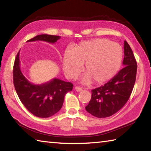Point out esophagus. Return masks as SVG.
Here are the masks:
<instances>
[{"instance_id": "34e87169", "label": "esophagus", "mask_w": 151, "mask_h": 151, "mask_svg": "<svg viewBox=\"0 0 151 151\" xmlns=\"http://www.w3.org/2000/svg\"><path fill=\"white\" fill-rule=\"evenodd\" d=\"M75 90H76V91H78V92H80V91H83V88L80 87V86H76V87H75Z\"/></svg>"}]
</instances>
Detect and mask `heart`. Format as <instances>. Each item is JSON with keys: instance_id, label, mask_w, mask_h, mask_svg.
Returning <instances> with one entry per match:
<instances>
[{"instance_id": "obj_1", "label": "heart", "mask_w": 151, "mask_h": 151, "mask_svg": "<svg viewBox=\"0 0 151 151\" xmlns=\"http://www.w3.org/2000/svg\"><path fill=\"white\" fill-rule=\"evenodd\" d=\"M122 58L121 47L116 42L104 39L84 41L76 45L72 52H65L63 70L68 78H75L85 64L84 83L88 84L93 80L96 84H102L117 73Z\"/></svg>"}]
</instances>
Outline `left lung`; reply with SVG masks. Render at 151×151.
<instances>
[{"label":"left lung","mask_w":151,"mask_h":151,"mask_svg":"<svg viewBox=\"0 0 151 151\" xmlns=\"http://www.w3.org/2000/svg\"><path fill=\"white\" fill-rule=\"evenodd\" d=\"M124 68L108 83L92 90V96L86 111L97 118L115 114L129 100L136 81L137 64L131 48L124 42Z\"/></svg>","instance_id":"1"}]
</instances>
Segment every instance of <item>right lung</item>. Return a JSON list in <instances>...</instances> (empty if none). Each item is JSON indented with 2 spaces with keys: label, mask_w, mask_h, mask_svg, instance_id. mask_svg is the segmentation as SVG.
I'll return each instance as SVG.
<instances>
[{
  "label": "right lung",
  "mask_w": 151,
  "mask_h": 151,
  "mask_svg": "<svg viewBox=\"0 0 151 151\" xmlns=\"http://www.w3.org/2000/svg\"><path fill=\"white\" fill-rule=\"evenodd\" d=\"M60 39L59 36L37 35L27 42L42 40L55 43ZM13 83L21 103L32 114L40 118L54 115L62 107L65 94L71 91L73 85L69 82L53 78L41 85H34L27 80L20 68L19 52L13 66Z\"/></svg>",
  "instance_id": "right-lung-1"
}]
</instances>
